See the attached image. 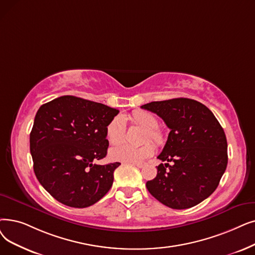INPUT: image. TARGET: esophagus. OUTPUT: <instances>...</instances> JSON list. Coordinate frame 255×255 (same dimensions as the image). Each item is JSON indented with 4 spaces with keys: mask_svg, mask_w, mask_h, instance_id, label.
<instances>
[{
    "mask_svg": "<svg viewBox=\"0 0 255 255\" xmlns=\"http://www.w3.org/2000/svg\"><path fill=\"white\" fill-rule=\"evenodd\" d=\"M133 165H135V167H137V168H143V165H145V164H142V163H133Z\"/></svg>",
    "mask_w": 255,
    "mask_h": 255,
    "instance_id": "34e87169",
    "label": "esophagus"
}]
</instances>
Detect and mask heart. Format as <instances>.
I'll return each instance as SVG.
<instances>
[{
	"label": "heart",
	"mask_w": 255,
	"mask_h": 255,
	"mask_svg": "<svg viewBox=\"0 0 255 255\" xmlns=\"http://www.w3.org/2000/svg\"><path fill=\"white\" fill-rule=\"evenodd\" d=\"M132 120L134 123L146 130L143 141H152L155 145L160 146L164 142L162 131L158 129V119L153 114L145 110H137L132 114ZM126 133V119L124 116H116L106 127V137L112 145L123 141ZM154 147L152 143L147 142L141 147L135 148L122 143L109 150V158L114 161L125 163H139L146 158L152 156Z\"/></svg>",
	"instance_id": "b5f03b06"
}]
</instances>
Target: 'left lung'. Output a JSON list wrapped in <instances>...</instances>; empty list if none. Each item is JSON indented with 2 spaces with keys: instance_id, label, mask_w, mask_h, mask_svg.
Segmentation results:
<instances>
[{
  "instance_id": "1",
  "label": "left lung",
  "mask_w": 255,
  "mask_h": 255,
  "mask_svg": "<svg viewBox=\"0 0 255 255\" xmlns=\"http://www.w3.org/2000/svg\"><path fill=\"white\" fill-rule=\"evenodd\" d=\"M156 114L170 128L157 158V175L147 181L149 193L174 209L193 207L212 195L227 167L225 132L210 110L187 98L141 106ZM168 169H167L166 168Z\"/></svg>"
}]
</instances>
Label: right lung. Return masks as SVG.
<instances>
[{
  "mask_svg": "<svg viewBox=\"0 0 255 255\" xmlns=\"http://www.w3.org/2000/svg\"><path fill=\"white\" fill-rule=\"evenodd\" d=\"M119 110L62 96L37 110L30 133L33 169L39 183L60 203L88 207L103 198L121 164H96L106 156V127Z\"/></svg>",
  "mask_w": 255,
  "mask_h": 255,
  "instance_id": "1",
  "label": "right lung"
}]
</instances>
